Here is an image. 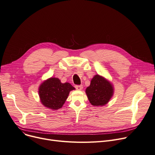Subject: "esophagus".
Masks as SVG:
<instances>
[{
	"instance_id": "esophagus-1",
	"label": "esophagus",
	"mask_w": 155,
	"mask_h": 155,
	"mask_svg": "<svg viewBox=\"0 0 155 155\" xmlns=\"http://www.w3.org/2000/svg\"><path fill=\"white\" fill-rule=\"evenodd\" d=\"M75 88H76V89L77 90H78V91H81V90H82V88H83V85H76L75 86Z\"/></svg>"
}]
</instances>
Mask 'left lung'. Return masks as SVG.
Wrapping results in <instances>:
<instances>
[{
  "mask_svg": "<svg viewBox=\"0 0 155 155\" xmlns=\"http://www.w3.org/2000/svg\"><path fill=\"white\" fill-rule=\"evenodd\" d=\"M114 88L109 80L97 74L91 80V85L87 87L85 93L90 103L94 106H103L111 99Z\"/></svg>",
  "mask_w": 155,
  "mask_h": 155,
  "instance_id": "1",
  "label": "left lung"
}]
</instances>
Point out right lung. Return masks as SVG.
Masks as SVG:
<instances>
[{
	"mask_svg": "<svg viewBox=\"0 0 155 155\" xmlns=\"http://www.w3.org/2000/svg\"><path fill=\"white\" fill-rule=\"evenodd\" d=\"M75 89L70 83H61L59 78L51 77L40 84L38 94L40 101L45 107L56 110L62 107L70 92Z\"/></svg>",
	"mask_w": 155,
	"mask_h": 155,
	"instance_id": "obj_1",
	"label": "right lung"
}]
</instances>
